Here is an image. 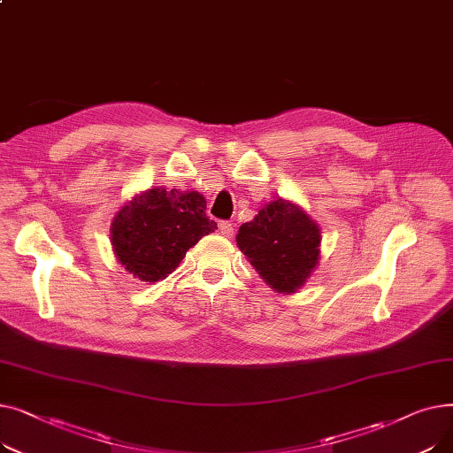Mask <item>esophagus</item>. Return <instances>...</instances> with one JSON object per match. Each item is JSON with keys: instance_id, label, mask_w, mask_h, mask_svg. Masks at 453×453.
Here are the masks:
<instances>
[{"instance_id": "esophagus-1", "label": "esophagus", "mask_w": 453, "mask_h": 453, "mask_svg": "<svg viewBox=\"0 0 453 453\" xmlns=\"http://www.w3.org/2000/svg\"><path fill=\"white\" fill-rule=\"evenodd\" d=\"M219 229H220V233H222L224 236H233V224H231V222L222 220V222L219 224Z\"/></svg>"}]
</instances>
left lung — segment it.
Wrapping results in <instances>:
<instances>
[{
    "mask_svg": "<svg viewBox=\"0 0 453 453\" xmlns=\"http://www.w3.org/2000/svg\"><path fill=\"white\" fill-rule=\"evenodd\" d=\"M318 226L294 203L275 200L241 226L236 246L277 292L292 294L311 277L319 260Z\"/></svg>",
    "mask_w": 453,
    "mask_h": 453,
    "instance_id": "obj_1",
    "label": "left lung"
}]
</instances>
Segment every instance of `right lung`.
Returning a JSON list of instances; mask_svg holds the SVG:
<instances>
[{
  "label": "right lung",
  "instance_id": "add662e5",
  "mask_svg": "<svg viewBox=\"0 0 453 453\" xmlns=\"http://www.w3.org/2000/svg\"><path fill=\"white\" fill-rule=\"evenodd\" d=\"M196 190L150 188L132 198L111 224V246L127 272L156 282L173 273L202 236L217 229Z\"/></svg>",
  "mask_w": 453,
  "mask_h": 453
}]
</instances>
